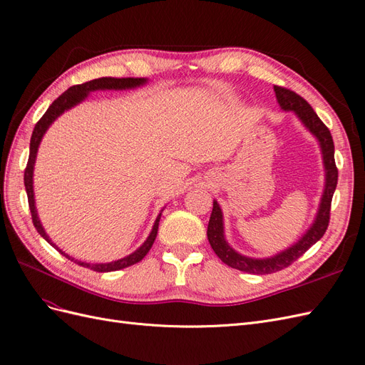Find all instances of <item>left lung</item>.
Segmentation results:
<instances>
[{"mask_svg":"<svg viewBox=\"0 0 365 365\" xmlns=\"http://www.w3.org/2000/svg\"><path fill=\"white\" fill-rule=\"evenodd\" d=\"M274 91L283 111H294L295 115L300 118L302 123L309 129V132H312V135L318 140L319 148H322V153H323L326 184H324V192L322 196V202H319L318 212L311 228L306 231L304 236L298 240L297 244L267 259H252V257L242 256V254H239L228 245V242L225 240V236H224L222 210H220L217 201H213V212H212V216H210L208 228H207V237H208L210 245H212L216 256L224 263H227L228 267L244 271V272H250V274H271V272H277L280 269L288 268L292 262H295L298 257L303 256L309 248L323 237L329 225L330 204H332V196L335 193L336 182H338V169L335 164V146L327 126L322 120H319L312 106L309 105L302 96H298L297 93L283 86H274Z\"/></svg>","mask_w":365,"mask_h":365,"instance_id":"obj_1","label":"left lung"}]
</instances>
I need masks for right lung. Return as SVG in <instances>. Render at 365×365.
<instances>
[{"label": "right lung", "instance_id": "1", "mask_svg": "<svg viewBox=\"0 0 365 365\" xmlns=\"http://www.w3.org/2000/svg\"><path fill=\"white\" fill-rule=\"evenodd\" d=\"M148 82V79L145 77H121V79H117V77H101V79H94L90 82H85L81 85H74L71 88H68L67 91L62 93L56 101H54L50 108L41 117V120L36 123L35 129H33V134L30 138V155H29V161H27V168L24 170V185H26V192H27V197H29V207H30V213H31V220L33 225L38 230V233L46 239L50 245H53L56 248L61 254H63L65 257L74 260L73 257H70L68 254H65L62 250H59L56 245L53 244L51 239L48 237V235L43 230L41 220L38 217V212H36V205H35V193H33V169H35V161H36V153H38V148L41 145V140L46 134L48 126L56 120L62 113L68 111L73 106H76L77 103H81L82 101L88 97V93L91 91H97V90H132V88H137L145 85ZM160 217L161 213L158 215V217L155 219V224H153V228L150 231L149 237L145 240L138 250H135L129 256L115 260V262H109V263H86V262H81V260H74L77 264H81L83 268H90L93 271L97 272H109V271H118L130 267L140 260H143V257L146 256L149 252V250L152 248L153 242H155L157 233H158V224H160Z\"/></svg>", "mask_w": 365, "mask_h": 365}]
</instances>
